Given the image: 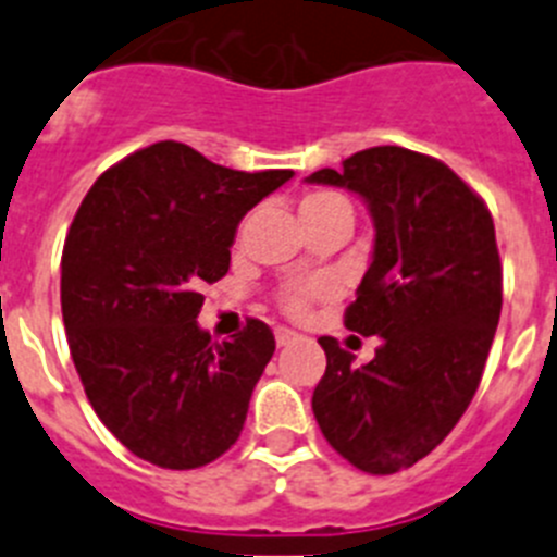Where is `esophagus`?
<instances>
[{
    "label": "esophagus",
    "instance_id": "34e87169",
    "mask_svg": "<svg viewBox=\"0 0 557 557\" xmlns=\"http://www.w3.org/2000/svg\"><path fill=\"white\" fill-rule=\"evenodd\" d=\"M295 339H298V334L289 332V329H275V343H278V346H289Z\"/></svg>",
    "mask_w": 557,
    "mask_h": 557
}]
</instances>
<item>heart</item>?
I'll return each mask as SVG.
<instances>
[{
  "instance_id": "heart-1",
  "label": "heart",
  "mask_w": 557,
  "mask_h": 557,
  "mask_svg": "<svg viewBox=\"0 0 557 557\" xmlns=\"http://www.w3.org/2000/svg\"><path fill=\"white\" fill-rule=\"evenodd\" d=\"M298 218H301L304 228L329 223V220H351V203L334 189H309L298 203ZM245 228H248V220L236 228V239H243ZM326 293L329 287L323 284H289L278 293V307L293 318H301L307 314L309 304L314 298H323Z\"/></svg>"
}]
</instances>
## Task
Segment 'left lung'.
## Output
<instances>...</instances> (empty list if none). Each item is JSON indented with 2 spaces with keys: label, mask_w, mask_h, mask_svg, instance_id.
<instances>
[{
  "label": "left lung",
  "mask_w": 557,
  "mask_h": 557,
  "mask_svg": "<svg viewBox=\"0 0 557 557\" xmlns=\"http://www.w3.org/2000/svg\"><path fill=\"white\" fill-rule=\"evenodd\" d=\"M309 184L346 186L371 209L373 259L346 329L382 337L368 366L334 337L312 393L323 437L368 474L430 455L480 387L502 312V262L485 200L444 161L385 145Z\"/></svg>",
  "instance_id": "8db88e82"
}]
</instances>
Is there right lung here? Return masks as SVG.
I'll list each match as a JSON object with an SVG mask.
<instances>
[{
	"label": "right lung",
	"instance_id": "obj_1",
	"mask_svg": "<svg viewBox=\"0 0 557 557\" xmlns=\"http://www.w3.org/2000/svg\"><path fill=\"white\" fill-rule=\"evenodd\" d=\"M289 178L156 141L83 198L61 256L69 351L102 424L141 460L200 469L243 432L275 337L248 318L214 343L198 326L200 287L228 273L239 220Z\"/></svg>",
	"mask_w": 557,
	"mask_h": 557
}]
</instances>
